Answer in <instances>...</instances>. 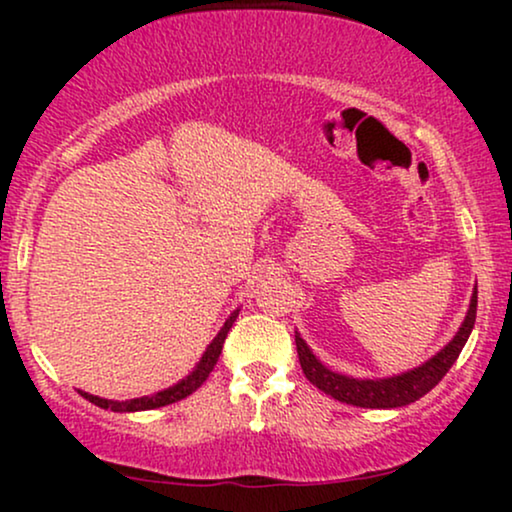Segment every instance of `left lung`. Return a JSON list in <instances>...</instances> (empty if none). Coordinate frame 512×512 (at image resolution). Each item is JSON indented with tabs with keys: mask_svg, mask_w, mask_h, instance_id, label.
<instances>
[{
	"mask_svg": "<svg viewBox=\"0 0 512 512\" xmlns=\"http://www.w3.org/2000/svg\"><path fill=\"white\" fill-rule=\"evenodd\" d=\"M475 312H478V289H475L471 298V307L461 324L459 333L454 335L450 345L415 370L408 373L387 377V380H354V377H345L340 373H333L326 366H321L317 356L310 352V347L305 345L303 338L296 335V349L300 366L307 380L314 387L324 391V394L338 398L340 403L359 405V408H403L422 398L424 394L436 387V384L447 375V370L452 368V363L459 359L461 349H464L468 335L473 331L475 324Z\"/></svg>",
	"mask_w": 512,
	"mask_h": 512,
	"instance_id": "1",
	"label": "left lung"
}]
</instances>
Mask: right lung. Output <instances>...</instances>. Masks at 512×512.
<instances>
[{"mask_svg": "<svg viewBox=\"0 0 512 512\" xmlns=\"http://www.w3.org/2000/svg\"><path fill=\"white\" fill-rule=\"evenodd\" d=\"M237 319V312L230 317L226 324H223V328L219 331V335L212 340V345L207 347V352L202 354V359L198 363V368L193 370L191 375L186 377V380H181L179 384H174V387L165 389V391H158L156 396H142V398H132V401H107V398H97L93 394H81L83 398H88L90 403L100 405V408L104 410H114V412H137V410H153V408H163V405H170V403H177L181 401V398L191 396L195 389L200 387L202 382L207 380L209 373H212L216 361H219V354L223 349V342H226V335L230 328H233V321Z\"/></svg>", "mask_w": 512, "mask_h": 512, "instance_id": "1", "label": "right lung"}]
</instances>
